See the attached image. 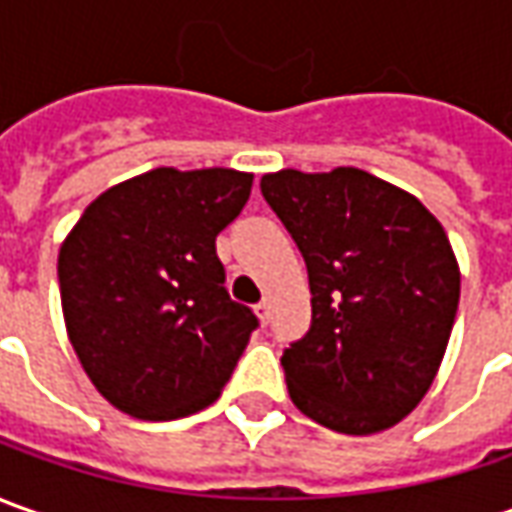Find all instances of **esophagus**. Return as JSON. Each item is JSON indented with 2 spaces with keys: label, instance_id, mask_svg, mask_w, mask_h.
<instances>
[{
  "label": "esophagus",
  "instance_id": "esophagus-1",
  "mask_svg": "<svg viewBox=\"0 0 512 512\" xmlns=\"http://www.w3.org/2000/svg\"><path fill=\"white\" fill-rule=\"evenodd\" d=\"M255 311H257V317H260V323L266 326V323H269V314H272V300H269V297H266V300H260Z\"/></svg>",
  "mask_w": 512,
  "mask_h": 512
}]
</instances>
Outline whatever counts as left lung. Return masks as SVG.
Wrapping results in <instances>:
<instances>
[{"label": "left lung", "mask_w": 512, "mask_h": 512, "mask_svg": "<svg viewBox=\"0 0 512 512\" xmlns=\"http://www.w3.org/2000/svg\"><path fill=\"white\" fill-rule=\"evenodd\" d=\"M263 198L309 269L311 328L283 354L291 402L323 428H394L428 394L462 274L422 201L357 167L266 172Z\"/></svg>", "instance_id": "left-lung-1"}]
</instances>
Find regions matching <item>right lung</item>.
Segmentation results:
<instances>
[{
    "mask_svg": "<svg viewBox=\"0 0 512 512\" xmlns=\"http://www.w3.org/2000/svg\"><path fill=\"white\" fill-rule=\"evenodd\" d=\"M252 172L158 167L101 192L59 249L70 345L113 408L181 419L221 397L257 320L223 289L215 238Z\"/></svg>",
    "mask_w": 512,
    "mask_h": 512,
    "instance_id": "obj_1",
    "label": "right lung"
}]
</instances>
